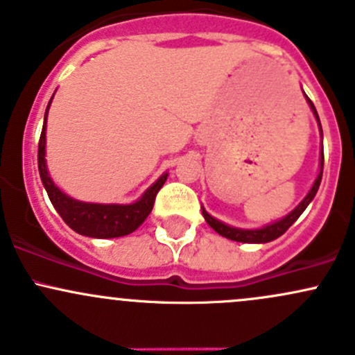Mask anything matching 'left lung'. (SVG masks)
I'll return each instance as SVG.
<instances>
[{
	"label": "left lung",
	"instance_id": "8db88e82",
	"mask_svg": "<svg viewBox=\"0 0 355 355\" xmlns=\"http://www.w3.org/2000/svg\"><path fill=\"white\" fill-rule=\"evenodd\" d=\"M306 101H308V104H309V107H311L314 118H316L318 124H320V118H318L316 107H314V104H313L311 101H309L308 96H306ZM320 131H321V124H320ZM321 137H323V131H321ZM323 162H324V160H323V147H321L320 174H318L316 181L313 182V186H311V189H309V193L304 196V200H302V202L299 203L297 207H295L294 210L291 211V214L286 215V217H284V218H280V220L273 222V224L265 225V227H261V229H237V227H231V225L224 224V222H220V220H217V218L211 217V215L208 214V211L202 207L205 220H207V224L210 225V227L214 229L215 232H218V234H220V236L227 237V239H231V241H237V243H251V244L270 243V241H273V239H277V237L282 236V234L286 232L287 229L291 227V225L294 224L295 220H297L299 215H301L302 211L306 210V207H308V205L313 202L314 195H316L318 188H320L321 178H323Z\"/></svg>",
	"mask_w": 355,
	"mask_h": 355
}]
</instances>
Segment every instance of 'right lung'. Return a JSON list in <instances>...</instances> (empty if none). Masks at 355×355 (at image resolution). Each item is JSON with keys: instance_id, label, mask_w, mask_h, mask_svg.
I'll return each instance as SVG.
<instances>
[{"instance_id": "right-lung-1", "label": "right lung", "mask_w": 355, "mask_h": 355, "mask_svg": "<svg viewBox=\"0 0 355 355\" xmlns=\"http://www.w3.org/2000/svg\"><path fill=\"white\" fill-rule=\"evenodd\" d=\"M51 101H53V98H51ZM51 101L49 104H47L46 114H44L42 133L41 138H39L37 164L42 184L44 188H46L47 196H49L53 207L56 208L58 214L61 215V218L67 222L69 227L75 232L82 234V236L107 239V237L128 236V234L137 231V229L144 224L145 218L150 215L153 202H155V196L157 193H159V189L164 186V182H166L167 173L157 179L150 188L141 195L140 200H137V202L130 205L87 203L78 202V200L64 195V193L53 182L46 166V121Z\"/></svg>"}]
</instances>
